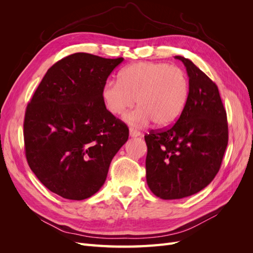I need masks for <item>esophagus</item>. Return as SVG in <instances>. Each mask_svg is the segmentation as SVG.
<instances>
[{"label":"esophagus","mask_w":253,"mask_h":253,"mask_svg":"<svg viewBox=\"0 0 253 253\" xmlns=\"http://www.w3.org/2000/svg\"><path fill=\"white\" fill-rule=\"evenodd\" d=\"M129 136H131V137H139V136H141V133L139 131H137V129L131 127V128H129Z\"/></svg>","instance_id":"esophagus-1"}]
</instances>
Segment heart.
<instances>
[{
    "label": "heart",
    "instance_id": "b5f03b06",
    "mask_svg": "<svg viewBox=\"0 0 253 253\" xmlns=\"http://www.w3.org/2000/svg\"><path fill=\"white\" fill-rule=\"evenodd\" d=\"M190 96V81L180 67L168 63L138 62L128 65L118 75V81L109 80L101 89L105 109L121 115L134 106L125 119L133 126L173 125L185 111Z\"/></svg>",
    "mask_w": 253,
    "mask_h": 253
}]
</instances>
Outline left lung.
Listing matches in <instances>:
<instances>
[{
	"label": "left lung",
	"mask_w": 253,
	"mask_h": 253,
	"mask_svg": "<svg viewBox=\"0 0 253 253\" xmlns=\"http://www.w3.org/2000/svg\"><path fill=\"white\" fill-rule=\"evenodd\" d=\"M175 58L188 73L187 106L173 126L144 136L148 186L163 200H179L208 186L228 144L227 114L217 85L192 61Z\"/></svg>",
	"instance_id": "left-lung-1"
}]
</instances>
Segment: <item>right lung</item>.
Wrapping results in <instances>:
<instances>
[{"mask_svg":"<svg viewBox=\"0 0 253 253\" xmlns=\"http://www.w3.org/2000/svg\"><path fill=\"white\" fill-rule=\"evenodd\" d=\"M124 58L76 52L45 74L24 119L30 169L51 192L82 201L98 192L128 127L105 109L101 89Z\"/></svg>","mask_w":253,"mask_h":253,"instance_id":"obj_1","label":"right lung"}]
</instances>
